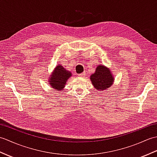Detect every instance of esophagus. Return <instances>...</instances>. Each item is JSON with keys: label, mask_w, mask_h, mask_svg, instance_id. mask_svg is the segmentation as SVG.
I'll return each mask as SVG.
<instances>
[{"label": "esophagus", "mask_w": 157, "mask_h": 157, "mask_svg": "<svg viewBox=\"0 0 157 157\" xmlns=\"http://www.w3.org/2000/svg\"><path fill=\"white\" fill-rule=\"evenodd\" d=\"M78 77H80V78H82V77H84L85 75V72L84 73H79V74H78Z\"/></svg>", "instance_id": "esophagus-1"}]
</instances>
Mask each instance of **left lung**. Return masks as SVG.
Wrapping results in <instances>:
<instances>
[{"mask_svg":"<svg viewBox=\"0 0 157 157\" xmlns=\"http://www.w3.org/2000/svg\"><path fill=\"white\" fill-rule=\"evenodd\" d=\"M114 78L109 69L104 65H98L90 75L92 84L97 90H105L113 85Z\"/></svg>","mask_w":157,"mask_h":157,"instance_id":"8db88e82","label":"left lung"}]
</instances>
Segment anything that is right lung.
Masks as SVG:
<instances>
[{"mask_svg":"<svg viewBox=\"0 0 157 157\" xmlns=\"http://www.w3.org/2000/svg\"><path fill=\"white\" fill-rule=\"evenodd\" d=\"M72 75L71 73L66 70L61 65L55 68L52 74L49 77V84L56 90L61 91L65 88L67 81Z\"/></svg>","mask_w":157,"mask_h":157,"instance_id":"add662e5","label":"right lung"}]
</instances>
